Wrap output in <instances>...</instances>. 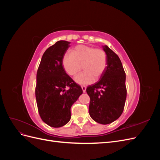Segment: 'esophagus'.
I'll list each match as a JSON object with an SVG mask.
<instances>
[{
	"label": "esophagus",
	"mask_w": 160,
	"mask_h": 160,
	"mask_svg": "<svg viewBox=\"0 0 160 160\" xmlns=\"http://www.w3.org/2000/svg\"><path fill=\"white\" fill-rule=\"evenodd\" d=\"M81 89H82V90H83V92L86 91V87L85 86H81Z\"/></svg>",
	"instance_id": "esophagus-1"
}]
</instances>
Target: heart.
<instances>
[{"mask_svg": "<svg viewBox=\"0 0 160 160\" xmlns=\"http://www.w3.org/2000/svg\"><path fill=\"white\" fill-rule=\"evenodd\" d=\"M65 72L69 76L75 77L81 71L83 72L75 77V81L80 85L91 84L99 80L108 66L107 53L101 48L78 45L65 54L62 59Z\"/></svg>", "mask_w": 160, "mask_h": 160, "instance_id": "1", "label": "heart"}]
</instances>
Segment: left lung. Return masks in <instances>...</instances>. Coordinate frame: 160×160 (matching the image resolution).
<instances>
[{
    "instance_id": "1",
    "label": "left lung",
    "mask_w": 160,
    "mask_h": 160,
    "mask_svg": "<svg viewBox=\"0 0 160 160\" xmlns=\"http://www.w3.org/2000/svg\"><path fill=\"white\" fill-rule=\"evenodd\" d=\"M108 66L100 80L87 88L90 98L91 118L101 124H109L118 119L124 109L127 89L125 72L118 55L108 47Z\"/></svg>"
}]
</instances>
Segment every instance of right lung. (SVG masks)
Returning <instances> with one entry per match:
<instances>
[{"label": "right lung", "instance_id": "obj_1", "mask_svg": "<svg viewBox=\"0 0 160 160\" xmlns=\"http://www.w3.org/2000/svg\"><path fill=\"white\" fill-rule=\"evenodd\" d=\"M70 42L59 41L43 54L37 72L35 97L41 119L52 128L69 122L72 105L83 93L81 87L66 73L62 59Z\"/></svg>", "mask_w": 160, "mask_h": 160}]
</instances>
